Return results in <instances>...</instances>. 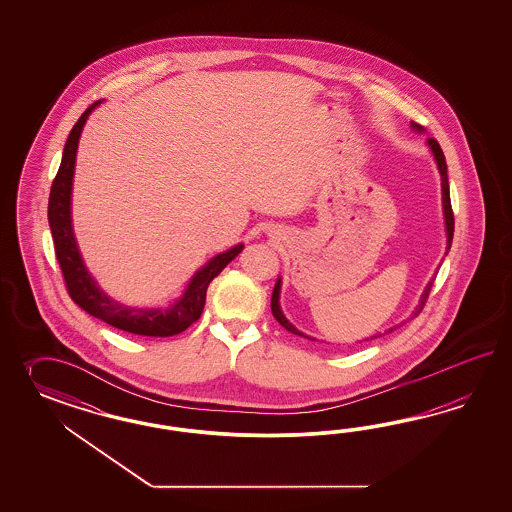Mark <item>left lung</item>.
I'll return each mask as SVG.
<instances>
[{"mask_svg":"<svg viewBox=\"0 0 512 512\" xmlns=\"http://www.w3.org/2000/svg\"><path fill=\"white\" fill-rule=\"evenodd\" d=\"M411 127L415 129V131H424L419 124H415V122H411ZM428 146H430V150H432V154H434L435 163H437V169H439V174H441V193H443V214H445V227H447V249H450V244H452V234H454V214H452V206H450V189H449V176H447V161H445V155H443V150H441V146H439V142L435 139H428ZM432 285H434V281H430L428 285H426V289H424V293L420 296V304L417 306V310L413 311L415 315H419L422 308H424V304H426V300H428V295H430V291H432ZM279 291H281V278L276 281V287H274V293H272V304H270V308H272V315L276 317V321H278L279 325L283 326L285 330H289V332H293L296 336H304V338H308V340H313L310 336H306V334H302L296 326L291 325L289 321H287V317L283 315V311L279 308ZM388 332H392V328L388 330ZM381 336V334H379ZM379 336H372V338H368V340H373V338H379Z\"/></svg>","mask_w":512,"mask_h":512,"instance_id":"1","label":"left lung"}]
</instances>
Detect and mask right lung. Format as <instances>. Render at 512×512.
Here are the masks:
<instances>
[{
  "label": "right lung",
  "mask_w": 512,
  "mask_h": 512,
  "mask_svg": "<svg viewBox=\"0 0 512 512\" xmlns=\"http://www.w3.org/2000/svg\"><path fill=\"white\" fill-rule=\"evenodd\" d=\"M99 103L101 101L93 103L92 107L84 110L77 124L73 125L69 139L63 148L62 165L52 182L50 199H48V223L52 231L56 259L60 263L63 279H65V287L75 304H78L82 310L88 311L93 317L105 321L107 325L120 328L129 334H139V336H154V338L176 336L184 332L187 326L199 321L204 310L206 289L210 281L233 261L244 248V244H238L229 251H223L204 264L189 281L182 298L176 300L167 310L129 308L112 300L109 295H105V291H101L97 281L86 270V264L82 261L75 233H73V223H71V191H73L78 139L88 116Z\"/></svg>",
  "instance_id": "obj_1"
}]
</instances>
